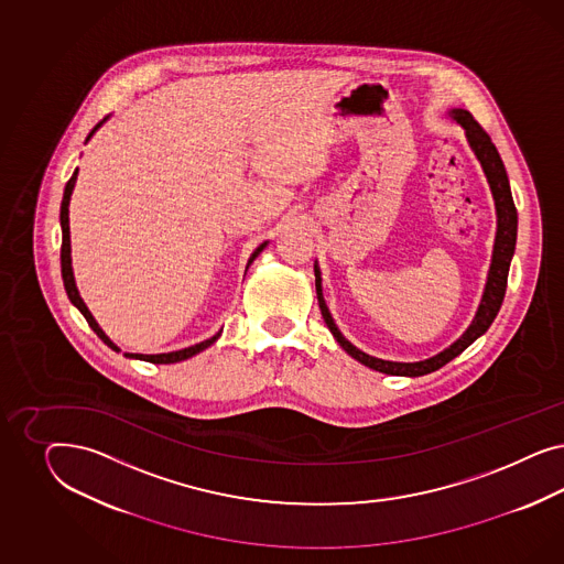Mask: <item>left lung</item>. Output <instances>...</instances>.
<instances>
[{"label": "left lung", "instance_id": "1", "mask_svg": "<svg viewBox=\"0 0 564 564\" xmlns=\"http://www.w3.org/2000/svg\"><path fill=\"white\" fill-rule=\"evenodd\" d=\"M451 116L462 123L465 128L467 140L474 149V153L479 159L484 173L488 177V184L492 188L496 203V215H498V229H496L495 254H492V264H490V273H488V283L486 291L481 297V304L478 307V314L474 318L471 326L463 333L457 341L451 347H446L438 356L424 359V361H413V364H403V361H387V359L372 358L364 351H359L358 347H354L339 333L337 325L330 318V312L326 307L323 300V290H321V271L318 267L314 269L316 274V295H318V306L323 312L326 326L330 328L333 337L341 345L343 349L358 359L364 366L372 368L376 372L393 376H424L443 368L444 364H448L451 359L457 358L463 354L471 343L478 339L479 335H484L490 325L495 323L496 314L502 306L505 300V291H507V279H509V267H511L512 252H514V241H517V208L512 203L511 186H509V177L502 165V159L496 151L495 142L488 137V132L474 120V116L465 109H453Z\"/></svg>", "mask_w": 564, "mask_h": 564}]
</instances>
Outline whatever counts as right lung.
<instances>
[{"instance_id":"1","label":"right lung","mask_w":564,"mask_h":564,"mask_svg":"<svg viewBox=\"0 0 564 564\" xmlns=\"http://www.w3.org/2000/svg\"><path fill=\"white\" fill-rule=\"evenodd\" d=\"M99 128V126H97ZM95 128V130H97ZM76 175H78V170L72 173V177L68 180V184H66V189H64V200H62V208H59V221H62V279H64V288H66V293H68L69 302L74 304V306L78 307L80 312H83V316L86 318V323L88 326L97 333V337L101 339L105 345H109L113 351H120L113 343L109 341V337L102 333L99 325L95 323V318H93V314L88 312V307L85 306V302H83V297L78 295V290H76V283H74V274H72V258H69V225H68V205H69V196H72V189H74V184H76ZM267 246V241L264 243H260L257 248V252L250 257V262L254 260V258L262 252V248ZM217 337H219V333L215 335V337H210V339H206L203 343H196V345H192V347H186V349H180V351H171V354H156V356H144V354H126L128 358H137L144 359V361H151V364H175V361H182V359L192 358V356H196V354H200L203 349H206L208 345H213V343L217 341Z\"/></svg>"}]
</instances>
